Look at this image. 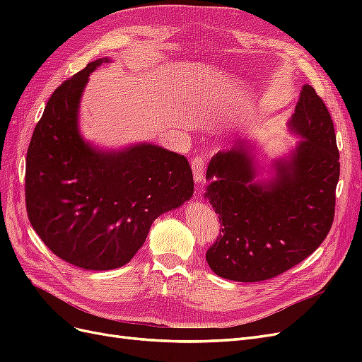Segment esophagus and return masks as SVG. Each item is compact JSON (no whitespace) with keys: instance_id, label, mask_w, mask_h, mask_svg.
Returning a JSON list of instances; mask_svg holds the SVG:
<instances>
[{"instance_id":"1","label":"esophagus","mask_w":362,"mask_h":362,"mask_svg":"<svg viewBox=\"0 0 362 362\" xmlns=\"http://www.w3.org/2000/svg\"><path fill=\"white\" fill-rule=\"evenodd\" d=\"M190 166L193 170V177L196 184H201L204 181V170H205V160L202 157H194L190 161Z\"/></svg>"}]
</instances>
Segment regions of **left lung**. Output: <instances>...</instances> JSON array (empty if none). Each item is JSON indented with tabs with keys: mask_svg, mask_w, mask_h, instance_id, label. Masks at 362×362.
Listing matches in <instances>:
<instances>
[{
	"mask_svg": "<svg viewBox=\"0 0 362 362\" xmlns=\"http://www.w3.org/2000/svg\"><path fill=\"white\" fill-rule=\"evenodd\" d=\"M303 140L290 163L278 161L269 185L254 182L245 148L217 152L206 169V198L218 214L208 266L225 279L257 282L299 264L329 234L335 214L339 152L334 122L310 84L290 120Z\"/></svg>",
	"mask_w": 362,
	"mask_h": 362,
	"instance_id": "1",
	"label": "left lung"
}]
</instances>
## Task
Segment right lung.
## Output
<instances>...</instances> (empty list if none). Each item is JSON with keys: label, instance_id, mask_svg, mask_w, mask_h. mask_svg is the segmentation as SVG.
Returning <instances> with one entry per match:
<instances>
[{"label": "right lung", "instance_id": "1", "mask_svg": "<svg viewBox=\"0 0 362 362\" xmlns=\"http://www.w3.org/2000/svg\"><path fill=\"white\" fill-rule=\"evenodd\" d=\"M98 59L63 81L47 103L27 151L25 205L31 226L59 258L112 270L145 243L156 218L193 194L184 156L156 145L95 151L76 128L80 96Z\"/></svg>", "mask_w": 362, "mask_h": 362}]
</instances>
